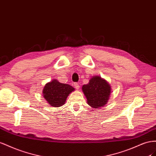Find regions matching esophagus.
I'll return each instance as SVG.
<instances>
[{
  "mask_svg": "<svg viewBox=\"0 0 156 156\" xmlns=\"http://www.w3.org/2000/svg\"><path fill=\"white\" fill-rule=\"evenodd\" d=\"M74 86L76 88V89H79L80 88V86H79V84L77 83V82H74Z\"/></svg>",
  "mask_w": 156,
  "mask_h": 156,
  "instance_id": "34e87169",
  "label": "esophagus"
}]
</instances>
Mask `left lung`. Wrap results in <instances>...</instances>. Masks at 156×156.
Returning <instances> with one entry per match:
<instances>
[{"mask_svg":"<svg viewBox=\"0 0 156 156\" xmlns=\"http://www.w3.org/2000/svg\"><path fill=\"white\" fill-rule=\"evenodd\" d=\"M82 90L86 97L87 104L95 108L107 103L111 93L110 84L98 76H93L87 84L82 86Z\"/></svg>","mask_w":156,"mask_h":156,"instance_id":"obj_1","label":"left lung"}]
</instances>
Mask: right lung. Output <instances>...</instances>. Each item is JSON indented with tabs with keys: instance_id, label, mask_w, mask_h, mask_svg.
<instances>
[{
	"instance_id": "add662e5",
	"label": "right lung",
	"mask_w": 156,
	"mask_h": 156,
	"mask_svg": "<svg viewBox=\"0 0 156 156\" xmlns=\"http://www.w3.org/2000/svg\"><path fill=\"white\" fill-rule=\"evenodd\" d=\"M74 88L69 84L60 83L57 80H53L47 83L43 89V96L50 106L59 107L63 105L66 98Z\"/></svg>"
}]
</instances>
